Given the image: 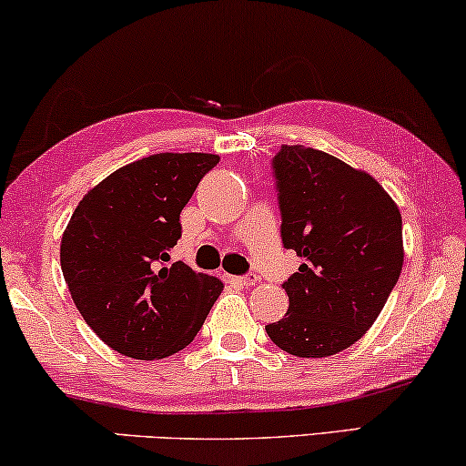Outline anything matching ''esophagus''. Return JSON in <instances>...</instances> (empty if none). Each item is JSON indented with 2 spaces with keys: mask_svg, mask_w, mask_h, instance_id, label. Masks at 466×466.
Masks as SVG:
<instances>
[{
  "mask_svg": "<svg viewBox=\"0 0 466 466\" xmlns=\"http://www.w3.org/2000/svg\"><path fill=\"white\" fill-rule=\"evenodd\" d=\"M227 282H233V284H239V286H252L257 284V276H225Z\"/></svg>",
  "mask_w": 466,
  "mask_h": 466,
  "instance_id": "34e87169",
  "label": "esophagus"
}]
</instances>
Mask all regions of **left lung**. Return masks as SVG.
<instances>
[{"instance_id": "8db88e82", "label": "left lung", "mask_w": 466, "mask_h": 466, "mask_svg": "<svg viewBox=\"0 0 466 466\" xmlns=\"http://www.w3.org/2000/svg\"><path fill=\"white\" fill-rule=\"evenodd\" d=\"M271 167L282 244L305 263L282 284L289 311L265 330L284 352L322 359L380 316L403 269V222L375 177L327 152L282 146Z\"/></svg>"}]
</instances>
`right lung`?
Here are the masks:
<instances>
[{"mask_svg": "<svg viewBox=\"0 0 466 466\" xmlns=\"http://www.w3.org/2000/svg\"><path fill=\"white\" fill-rule=\"evenodd\" d=\"M206 152H161L125 165L82 197L61 239V269L76 308L104 343L137 360L187 348L222 292L169 250L180 212L218 163Z\"/></svg>", "mask_w": 466, "mask_h": 466, "instance_id": "add662e5", "label": "right lung"}]
</instances>
